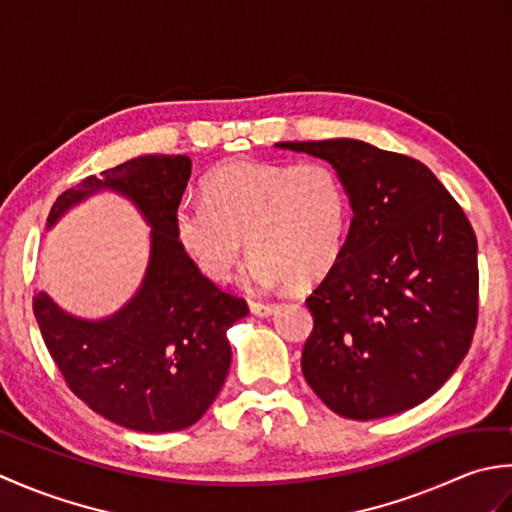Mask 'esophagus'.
Returning <instances> with one entry per match:
<instances>
[{"mask_svg": "<svg viewBox=\"0 0 512 512\" xmlns=\"http://www.w3.org/2000/svg\"><path fill=\"white\" fill-rule=\"evenodd\" d=\"M275 303H264V301H250V312L257 314V317H268V314L275 312Z\"/></svg>", "mask_w": 512, "mask_h": 512, "instance_id": "34e87169", "label": "esophagus"}]
</instances>
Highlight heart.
<instances>
[{
  "label": "heart",
  "instance_id": "heart-1",
  "mask_svg": "<svg viewBox=\"0 0 512 512\" xmlns=\"http://www.w3.org/2000/svg\"><path fill=\"white\" fill-rule=\"evenodd\" d=\"M176 235L204 277L224 284L242 257L253 290L306 286L339 262L352 226V195L328 160H233L204 182V198L184 195Z\"/></svg>",
  "mask_w": 512,
  "mask_h": 512
}]
</instances>
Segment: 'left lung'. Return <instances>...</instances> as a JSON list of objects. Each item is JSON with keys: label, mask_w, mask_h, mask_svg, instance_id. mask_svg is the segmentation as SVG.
<instances>
[{"label": "left lung", "mask_w": 512, "mask_h": 512, "mask_svg": "<svg viewBox=\"0 0 512 512\" xmlns=\"http://www.w3.org/2000/svg\"><path fill=\"white\" fill-rule=\"evenodd\" d=\"M328 160L352 195L339 262L306 299L301 369L343 418L374 420L427 400L469 352L480 270L469 217L427 165L363 140L277 143Z\"/></svg>", "instance_id": "left-lung-1"}]
</instances>
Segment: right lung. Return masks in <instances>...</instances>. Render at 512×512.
<instances>
[{"label": "right lung", "mask_w": 512, "mask_h": 512, "mask_svg": "<svg viewBox=\"0 0 512 512\" xmlns=\"http://www.w3.org/2000/svg\"><path fill=\"white\" fill-rule=\"evenodd\" d=\"M189 176V156H140L101 171V178L88 176L52 204L50 224L107 187L134 200L151 224L143 288L121 312L81 321L46 292L32 297L65 385L103 418L143 433L180 431L204 416L231 367L226 330L248 314L246 299L204 277L176 235L173 213Z\"/></svg>", "instance_id": "right-lung-1"}]
</instances>
